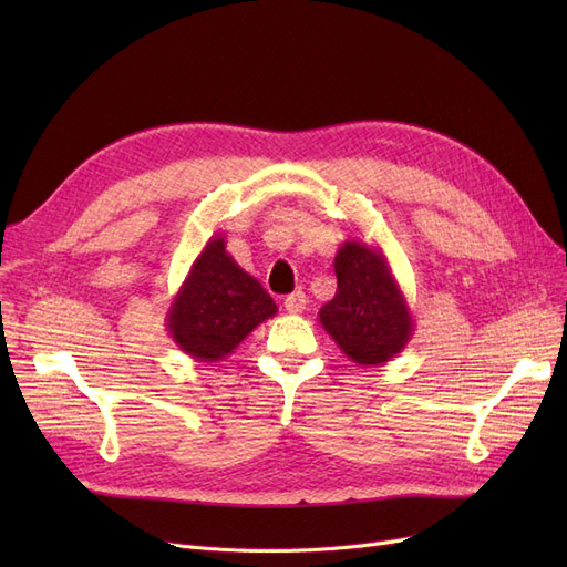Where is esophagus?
<instances>
[{
    "mask_svg": "<svg viewBox=\"0 0 567 567\" xmlns=\"http://www.w3.org/2000/svg\"><path fill=\"white\" fill-rule=\"evenodd\" d=\"M305 305H307V298H305L302 290H296V293H290L284 300V307H286L288 315H300L305 310Z\"/></svg>",
    "mask_w": 567,
    "mask_h": 567,
    "instance_id": "esophagus-1",
    "label": "esophagus"
}]
</instances>
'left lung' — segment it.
Returning a JSON list of instances; mask_svg holds the SVG:
<instances>
[{"label": "left lung", "mask_w": 567, "mask_h": 567, "mask_svg": "<svg viewBox=\"0 0 567 567\" xmlns=\"http://www.w3.org/2000/svg\"><path fill=\"white\" fill-rule=\"evenodd\" d=\"M338 290L319 310L321 329L350 362L381 367L414 336V317L379 246L348 238L336 252Z\"/></svg>", "instance_id": "left-lung-1"}]
</instances>
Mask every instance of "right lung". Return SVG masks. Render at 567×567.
Listing matches in <instances>:
<instances>
[{"instance_id": "right-lung-1", "label": "right lung", "mask_w": 567, "mask_h": 567, "mask_svg": "<svg viewBox=\"0 0 567 567\" xmlns=\"http://www.w3.org/2000/svg\"><path fill=\"white\" fill-rule=\"evenodd\" d=\"M274 315L277 302L260 281L238 267L227 252L225 236L215 234L169 302L165 326L184 354L217 364Z\"/></svg>"}]
</instances>
